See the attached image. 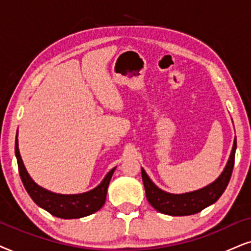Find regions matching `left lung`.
<instances>
[{"label":"left lung","mask_w":251,"mask_h":251,"mask_svg":"<svg viewBox=\"0 0 251 251\" xmlns=\"http://www.w3.org/2000/svg\"><path fill=\"white\" fill-rule=\"evenodd\" d=\"M235 151L236 136L226 167L218 178L204 188L185 193H170L163 191L162 189L155 185V183L149 178L144 168H141L142 182H144L146 197H147L149 204L160 213L173 215V217L196 214L214 204L220 198L229 183L231 171L234 168V160H235Z\"/></svg>","instance_id":"left-lung-1"}]
</instances>
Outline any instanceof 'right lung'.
Wrapping results in <instances>:
<instances>
[{"mask_svg": "<svg viewBox=\"0 0 251 251\" xmlns=\"http://www.w3.org/2000/svg\"><path fill=\"white\" fill-rule=\"evenodd\" d=\"M17 136L18 131L15 141V154L16 158H17L18 170H20L22 182H23V185L27 191L28 196L32 198V201L39 207L44 208L54 217L61 219L83 218L102 208V206L105 204L106 192L111 177H112L117 167L112 168L106 174L102 182L90 191L76 193V195H61V193L52 192L38 185L28 175L20 154Z\"/></svg>", "mask_w": 251, "mask_h": 251, "instance_id": "right-lung-1", "label": "right lung"}]
</instances>
